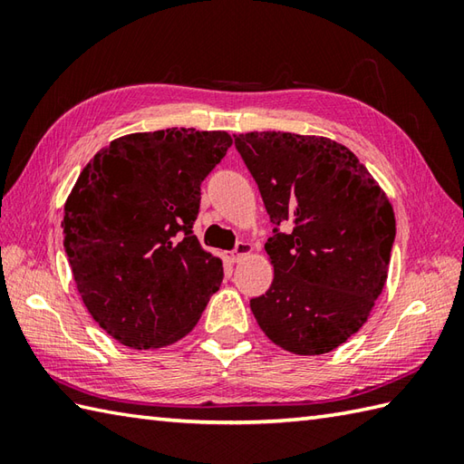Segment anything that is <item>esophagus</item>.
Here are the masks:
<instances>
[{
    "label": "esophagus",
    "instance_id": "1",
    "mask_svg": "<svg viewBox=\"0 0 464 464\" xmlns=\"http://www.w3.org/2000/svg\"><path fill=\"white\" fill-rule=\"evenodd\" d=\"M251 251H253V245L247 243V241H241V243H237V247L227 253V259H229L231 263H237L241 257H245V255H249Z\"/></svg>",
    "mask_w": 464,
    "mask_h": 464
}]
</instances>
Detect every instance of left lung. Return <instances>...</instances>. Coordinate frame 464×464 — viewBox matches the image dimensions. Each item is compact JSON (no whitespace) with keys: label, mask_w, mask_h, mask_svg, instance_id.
<instances>
[{"label":"left lung","mask_w":464,"mask_h":464,"mask_svg":"<svg viewBox=\"0 0 464 464\" xmlns=\"http://www.w3.org/2000/svg\"><path fill=\"white\" fill-rule=\"evenodd\" d=\"M235 147L257 181L273 229L275 277L251 299L259 327L281 349L323 354L357 333L387 283L395 213L357 155L319 135L251 131Z\"/></svg>","instance_id":"left-lung-1"}]
</instances>
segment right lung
<instances>
[{
    "label": "right lung",
    "instance_id": "1",
    "mask_svg": "<svg viewBox=\"0 0 464 464\" xmlns=\"http://www.w3.org/2000/svg\"><path fill=\"white\" fill-rule=\"evenodd\" d=\"M233 143L185 127L130 133L83 167L63 213V247L83 304L125 347L183 339L223 281L193 235L201 181Z\"/></svg>",
    "mask_w": 464,
    "mask_h": 464
}]
</instances>
